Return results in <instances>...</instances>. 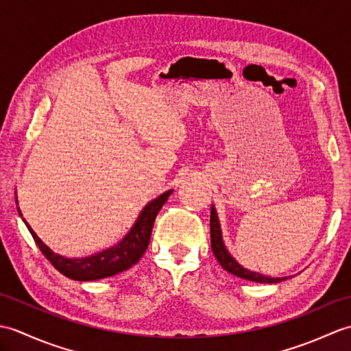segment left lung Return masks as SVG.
<instances>
[{"label":"left lung","instance_id":"obj_1","mask_svg":"<svg viewBox=\"0 0 351 351\" xmlns=\"http://www.w3.org/2000/svg\"><path fill=\"white\" fill-rule=\"evenodd\" d=\"M210 226H211V249L214 256L217 258V261L220 263V265L225 268L226 271H229L230 274H235L238 278L241 279H247L252 282H259V283H278L283 279L280 278H267V276H263L255 271H249L243 268L237 261L229 255L225 244H223L221 240V230H220V225H219V219L217 214H215L214 206L211 208V215H210Z\"/></svg>","mask_w":351,"mask_h":351}]
</instances>
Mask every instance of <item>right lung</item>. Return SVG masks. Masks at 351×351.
Segmentation results:
<instances>
[{
  "mask_svg": "<svg viewBox=\"0 0 351 351\" xmlns=\"http://www.w3.org/2000/svg\"><path fill=\"white\" fill-rule=\"evenodd\" d=\"M170 193L171 190L166 191L160 197L152 200V202L141 211L136 225H134V228L130 230V234L126 235L121 243L114 245V247L104 250L93 256L68 259L57 255V253L52 252L42 243L40 238L34 234V230L28 226V223H25V225L29 230V234L33 235L37 247L40 249L45 258L54 265L56 270L64 274L66 278L73 280H98L104 278H110V276H114L117 273H122L138 263V259L143 256V253L147 249L149 241H151V234L156 214L160 213L162 205L166 204Z\"/></svg>",
  "mask_w": 351,
  "mask_h": 351,
  "instance_id": "1",
  "label": "right lung"
}]
</instances>
